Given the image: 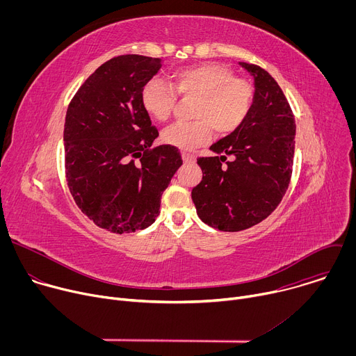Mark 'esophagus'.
Listing matches in <instances>:
<instances>
[{
	"instance_id": "obj_1",
	"label": "esophagus",
	"mask_w": 356,
	"mask_h": 356,
	"mask_svg": "<svg viewBox=\"0 0 356 356\" xmlns=\"http://www.w3.org/2000/svg\"><path fill=\"white\" fill-rule=\"evenodd\" d=\"M181 158L186 163H195V156L191 155V154H187V152H183L181 154Z\"/></svg>"
}]
</instances>
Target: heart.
<instances>
[{
    "label": "heart",
    "mask_w": 356,
    "mask_h": 356,
    "mask_svg": "<svg viewBox=\"0 0 356 356\" xmlns=\"http://www.w3.org/2000/svg\"><path fill=\"white\" fill-rule=\"evenodd\" d=\"M177 94L183 98H197L191 122H176L163 131L168 145L191 150L207 143L213 129L220 135L235 132L246 120L255 90L243 79L220 63H202L177 70L172 84L162 79L149 80L140 91L145 113L158 122L168 121L177 104Z\"/></svg>",
    "instance_id": "obj_1"
}]
</instances>
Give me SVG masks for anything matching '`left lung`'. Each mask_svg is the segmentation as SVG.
<instances>
[{
	"instance_id": "obj_1",
	"label": "left lung",
	"mask_w": 356,
	"mask_h": 356,
	"mask_svg": "<svg viewBox=\"0 0 356 356\" xmlns=\"http://www.w3.org/2000/svg\"><path fill=\"white\" fill-rule=\"evenodd\" d=\"M241 66L255 81L252 108L235 132L210 147L216 156L197 159L202 179L191 190L200 220L225 232L248 229L276 210L294 156L296 122L282 88L262 67Z\"/></svg>"
}]
</instances>
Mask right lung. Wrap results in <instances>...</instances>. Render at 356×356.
Instances as JSON below:
<instances>
[{"label": "right lung", "mask_w": 356, "mask_h": 356, "mask_svg": "<svg viewBox=\"0 0 356 356\" xmlns=\"http://www.w3.org/2000/svg\"><path fill=\"white\" fill-rule=\"evenodd\" d=\"M161 67L158 58L110 59L81 84L66 113L69 190L83 214L114 234L155 222L162 194L183 163L176 146L150 147L159 132L140 104V91Z\"/></svg>", "instance_id": "add662e5"}]
</instances>
